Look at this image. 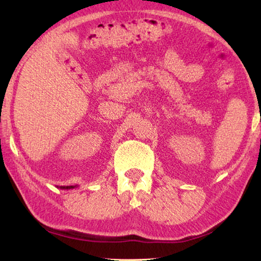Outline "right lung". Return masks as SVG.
I'll return each mask as SVG.
<instances>
[{"instance_id":"right-lung-1","label":"right lung","mask_w":261,"mask_h":261,"mask_svg":"<svg viewBox=\"0 0 261 261\" xmlns=\"http://www.w3.org/2000/svg\"><path fill=\"white\" fill-rule=\"evenodd\" d=\"M76 186H60L62 190H71V188H75Z\"/></svg>"}]
</instances>
